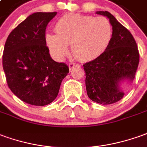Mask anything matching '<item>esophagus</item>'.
Segmentation results:
<instances>
[{
	"label": "esophagus",
	"instance_id": "1",
	"mask_svg": "<svg viewBox=\"0 0 147 147\" xmlns=\"http://www.w3.org/2000/svg\"><path fill=\"white\" fill-rule=\"evenodd\" d=\"M74 67H80V65L74 63V62H70V63L69 64V69H72L73 68H74Z\"/></svg>",
	"mask_w": 147,
	"mask_h": 147
}]
</instances>
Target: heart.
<instances>
[{
  "label": "heart",
  "instance_id": "b5f03b06",
  "mask_svg": "<svg viewBox=\"0 0 147 147\" xmlns=\"http://www.w3.org/2000/svg\"><path fill=\"white\" fill-rule=\"evenodd\" d=\"M56 35L46 34V43L57 57L68 53L71 45L73 54L82 61H93L102 56L110 45L113 37L112 25L102 17L66 13L58 19L54 26Z\"/></svg>",
  "mask_w": 147,
  "mask_h": 147
}]
</instances>
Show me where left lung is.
Returning <instances> with one entry per match:
<instances>
[{"instance_id":"1","label":"left lung","mask_w":147,"mask_h":147,"mask_svg":"<svg viewBox=\"0 0 147 147\" xmlns=\"http://www.w3.org/2000/svg\"><path fill=\"white\" fill-rule=\"evenodd\" d=\"M97 14L110 19L113 37L102 56L83 65L86 87L87 95L92 101L109 105L120 101L124 96L118 86L119 82L134 79L139 52L132 34L112 14L107 11H98Z\"/></svg>"}]
</instances>
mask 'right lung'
<instances>
[{"label":"right lung","mask_w":147,"mask_h":147,"mask_svg":"<svg viewBox=\"0 0 147 147\" xmlns=\"http://www.w3.org/2000/svg\"><path fill=\"white\" fill-rule=\"evenodd\" d=\"M56 14L30 15L10 33L5 45L2 65L8 86L33 106L52 102L69 71L65 63L53 60L46 45L45 29Z\"/></svg>","instance_id":"obj_1"}]
</instances>
